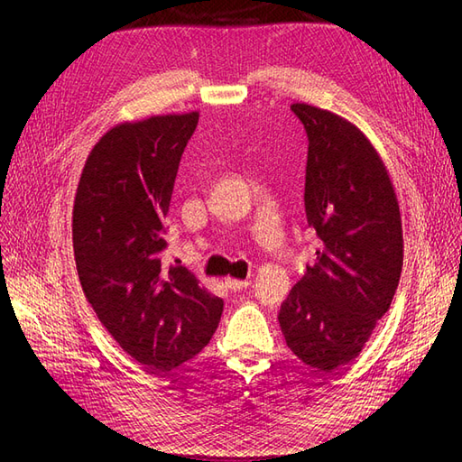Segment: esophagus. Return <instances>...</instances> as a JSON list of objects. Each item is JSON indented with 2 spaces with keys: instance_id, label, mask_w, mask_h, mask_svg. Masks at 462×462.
I'll return each mask as SVG.
<instances>
[{
  "instance_id": "esophagus-1",
  "label": "esophagus",
  "mask_w": 462,
  "mask_h": 462,
  "mask_svg": "<svg viewBox=\"0 0 462 462\" xmlns=\"http://www.w3.org/2000/svg\"><path fill=\"white\" fill-rule=\"evenodd\" d=\"M226 288H230L232 291H240V290H246L250 286L248 280H236V278H226Z\"/></svg>"
}]
</instances>
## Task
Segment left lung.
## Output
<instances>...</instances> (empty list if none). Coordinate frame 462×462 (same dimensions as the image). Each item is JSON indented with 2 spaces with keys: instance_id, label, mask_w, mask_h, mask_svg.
<instances>
[{
  "instance_id": "1",
  "label": "left lung",
  "mask_w": 462,
  "mask_h": 462,
  "mask_svg": "<svg viewBox=\"0 0 462 462\" xmlns=\"http://www.w3.org/2000/svg\"><path fill=\"white\" fill-rule=\"evenodd\" d=\"M308 134L306 218L316 262L283 300L288 347L323 373L353 361L391 308L403 268V230L393 184L356 125L293 103Z\"/></svg>"
}]
</instances>
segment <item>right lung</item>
<instances>
[{
  "label": "right lung",
  "mask_w": 462,
  "mask_h": 462,
  "mask_svg": "<svg viewBox=\"0 0 462 462\" xmlns=\"http://www.w3.org/2000/svg\"><path fill=\"white\" fill-rule=\"evenodd\" d=\"M199 113L116 125L93 146L73 206L87 301L115 341L164 375L208 346L224 301L184 266L162 263L164 218Z\"/></svg>",
  "instance_id": "obj_1"
}]
</instances>
